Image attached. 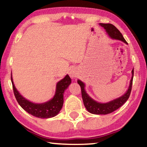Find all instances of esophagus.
Returning <instances> with one entry per match:
<instances>
[{"mask_svg":"<svg viewBox=\"0 0 147 147\" xmlns=\"http://www.w3.org/2000/svg\"><path fill=\"white\" fill-rule=\"evenodd\" d=\"M69 75L71 77V78H74L76 76V73L73 70L70 71V73H69Z\"/></svg>","mask_w":147,"mask_h":147,"instance_id":"obj_1","label":"esophagus"}]
</instances>
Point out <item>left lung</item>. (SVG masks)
Returning <instances> with one entry per match:
<instances>
[{"label":"left lung","instance_id":"left-lung-1","mask_svg":"<svg viewBox=\"0 0 147 147\" xmlns=\"http://www.w3.org/2000/svg\"><path fill=\"white\" fill-rule=\"evenodd\" d=\"M100 25L104 27V28L106 30V31L111 38L113 39H117L123 41L126 44H128L126 41L123 38V35L120 32V31L116 28V27L111 24H104L100 23ZM131 78L130 80V86L128 91L126 92L125 94H124L123 96L117 99H115L112 101L109 102L107 103H99L97 102L94 100L93 98H91L89 96L85 91V84L82 82L78 80V84L81 88L82 91V96L84 104L85 106L89 113L93 114H96V115H106V114L110 113L113 111H115L116 109H119L121 106L126 102L130 95V93L131 91V86H132L133 77H134V69L131 71Z\"/></svg>","mask_w":147,"mask_h":147}]
</instances>
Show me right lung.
<instances>
[{
	"instance_id": "1",
	"label": "right lung",
	"mask_w": 147,
	"mask_h": 147,
	"mask_svg": "<svg viewBox=\"0 0 147 147\" xmlns=\"http://www.w3.org/2000/svg\"><path fill=\"white\" fill-rule=\"evenodd\" d=\"M11 80L16 98L21 108L34 117L38 118L47 119L58 115L63 106V93L65 89L71 83V79L68 74L56 84V93L54 97L47 102L35 104L24 98L14 86L11 75Z\"/></svg>"
}]
</instances>
